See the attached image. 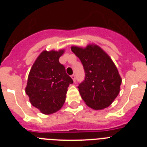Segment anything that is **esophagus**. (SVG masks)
<instances>
[{"label": "esophagus", "instance_id": "34e87169", "mask_svg": "<svg viewBox=\"0 0 147 147\" xmlns=\"http://www.w3.org/2000/svg\"><path fill=\"white\" fill-rule=\"evenodd\" d=\"M71 78H72V80H74V82H76V76H75V75L74 74H73V75H71Z\"/></svg>", "mask_w": 147, "mask_h": 147}]
</instances>
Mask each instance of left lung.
<instances>
[{"label": "left lung", "mask_w": 147, "mask_h": 147, "mask_svg": "<svg viewBox=\"0 0 147 147\" xmlns=\"http://www.w3.org/2000/svg\"><path fill=\"white\" fill-rule=\"evenodd\" d=\"M85 73V80L78 86L82 98L93 110L109 107L120 91L121 78L111 58L96 45L83 49L72 46Z\"/></svg>", "instance_id": "left-lung-1"}]
</instances>
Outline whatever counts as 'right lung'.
Wrapping results in <instances>:
<instances>
[{"label":"right lung","instance_id":"1","mask_svg":"<svg viewBox=\"0 0 147 147\" xmlns=\"http://www.w3.org/2000/svg\"><path fill=\"white\" fill-rule=\"evenodd\" d=\"M64 50L43 51L30 70L26 93L34 107L43 114L54 113L65 102L66 93L73 80L66 74L59 59Z\"/></svg>","mask_w":147,"mask_h":147}]
</instances>
